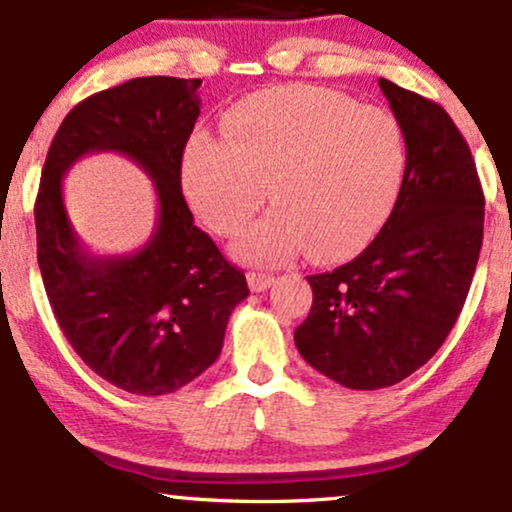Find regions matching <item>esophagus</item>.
I'll list each match as a JSON object with an SVG mask.
<instances>
[{
  "mask_svg": "<svg viewBox=\"0 0 512 512\" xmlns=\"http://www.w3.org/2000/svg\"><path fill=\"white\" fill-rule=\"evenodd\" d=\"M272 284H274V276L272 274H264V272H250L248 274L250 291H255V293L267 291Z\"/></svg>",
  "mask_w": 512,
  "mask_h": 512,
  "instance_id": "esophagus-1",
  "label": "esophagus"
}]
</instances>
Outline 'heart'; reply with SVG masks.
Returning a JSON list of instances; mask_svg holds the SVG:
<instances>
[{"label":"heart","mask_w":512,"mask_h":512,"mask_svg":"<svg viewBox=\"0 0 512 512\" xmlns=\"http://www.w3.org/2000/svg\"><path fill=\"white\" fill-rule=\"evenodd\" d=\"M404 166L395 115L327 88L289 86L236 105L223 139H192L182 190L219 236L243 231L269 190L274 209L233 243L240 260L276 264L305 250L315 262H337L383 226Z\"/></svg>","instance_id":"b5f03b06"}]
</instances>
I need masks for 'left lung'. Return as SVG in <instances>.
I'll return each instance as SVG.
<instances>
[{
	"label": "left lung",
	"mask_w": 512,
	"mask_h": 512,
	"mask_svg": "<svg viewBox=\"0 0 512 512\" xmlns=\"http://www.w3.org/2000/svg\"><path fill=\"white\" fill-rule=\"evenodd\" d=\"M407 146L402 187L373 243L334 272L308 276L313 308L298 351L334 383H402L443 346L469 293L484 238V192L452 117L378 79Z\"/></svg>",
	"instance_id": "left-lung-1"
}]
</instances>
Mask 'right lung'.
I'll use <instances>...</instances> for the list:
<instances>
[{
	"label": "right lung",
	"instance_id": "1",
	"mask_svg": "<svg viewBox=\"0 0 512 512\" xmlns=\"http://www.w3.org/2000/svg\"><path fill=\"white\" fill-rule=\"evenodd\" d=\"M199 86L202 79L142 76L74 105L52 139L35 199L52 313L81 361L132 395H168L202 375L221 354L233 308L250 296L245 274L199 231L182 197ZM98 150L132 157L155 180L157 228L132 256L86 253L63 209L61 178Z\"/></svg>",
	"mask_w": 512,
	"mask_h": 512
}]
</instances>
